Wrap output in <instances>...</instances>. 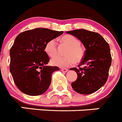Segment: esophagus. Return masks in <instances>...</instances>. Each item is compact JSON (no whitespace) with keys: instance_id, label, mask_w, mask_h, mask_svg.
Instances as JSON below:
<instances>
[{"instance_id":"obj_1","label":"esophagus","mask_w":122,"mask_h":122,"mask_svg":"<svg viewBox=\"0 0 122 122\" xmlns=\"http://www.w3.org/2000/svg\"><path fill=\"white\" fill-rule=\"evenodd\" d=\"M61 71H62V72H66L68 71V69H66V68H62V69H61Z\"/></svg>"}]
</instances>
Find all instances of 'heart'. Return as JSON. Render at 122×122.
<instances>
[{"label":"heart","mask_w":122,"mask_h":122,"mask_svg":"<svg viewBox=\"0 0 122 122\" xmlns=\"http://www.w3.org/2000/svg\"><path fill=\"white\" fill-rule=\"evenodd\" d=\"M62 42L69 47L66 52V56H56L51 60L52 64L60 68H66L72 65L74 63H79L84 58L85 50L81 46L79 39L72 35H66L61 38ZM45 51L50 57H53L57 53V44L56 39L48 41L45 46Z\"/></svg>","instance_id":"heart-1"}]
</instances>
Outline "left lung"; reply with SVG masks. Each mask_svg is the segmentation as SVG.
I'll return each instance as SVG.
<instances>
[{"label":"left lung","mask_w":122,"mask_h":122,"mask_svg":"<svg viewBox=\"0 0 122 122\" xmlns=\"http://www.w3.org/2000/svg\"><path fill=\"white\" fill-rule=\"evenodd\" d=\"M66 33L80 40L86 49L78 68L70 69L77 74V78L71 84L72 87L78 93H93L102 87L108 79L111 64L110 46L97 32L76 29Z\"/></svg>","instance_id":"1"}]
</instances>
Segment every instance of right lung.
Wrapping results in <instances>:
<instances>
[{
  "instance_id": "right-lung-1",
  "label": "right lung",
  "mask_w": 122,
  "mask_h": 122,
  "mask_svg": "<svg viewBox=\"0 0 122 122\" xmlns=\"http://www.w3.org/2000/svg\"><path fill=\"white\" fill-rule=\"evenodd\" d=\"M63 31L36 28L20 33L10 49V72L20 91L30 96L44 93L49 87L53 72L57 66L47 65L50 61L45 51L48 41L63 34Z\"/></svg>"
}]
</instances>
